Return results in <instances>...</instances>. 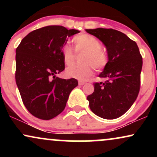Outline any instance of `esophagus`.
<instances>
[{
	"label": "esophagus",
	"instance_id": "obj_1",
	"mask_svg": "<svg viewBox=\"0 0 157 157\" xmlns=\"http://www.w3.org/2000/svg\"><path fill=\"white\" fill-rule=\"evenodd\" d=\"M78 83H79V85H80V86H82V85L86 84V82H84V81H82V80H79Z\"/></svg>",
	"mask_w": 157,
	"mask_h": 157
}]
</instances>
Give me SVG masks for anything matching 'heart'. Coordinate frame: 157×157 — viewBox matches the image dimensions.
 Instances as JSON below:
<instances>
[{"instance_id": "b5f03b06", "label": "heart", "mask_w": 157, "mask_h": 157, "mask_svg": "<svg viewBox=\"0 0 157 157\" xmlns=\"http://www.w3.org/2000/svg\"><path fill=\"white\" fill-rule=\"evenodd\" d=\"M75 51L84 52L81 57L82 63L74 64L66 69L68 77L87 80L92 75L94 66L97 70L103 69L109 63V55L106 52L102 49V44L97 37L89 35L82 34L74 38ZM63 59L65 64L69 66L74 62L75 52L69 45H64L62 48Z\"/></svg>"}]
</instances>
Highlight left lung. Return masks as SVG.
<instances>
[{"mask_svg": "<svg viewBox=\"0 0 157 157\" xmlns=\"http://www.w3.org/2000/svg\"><path fill=\"white\" fill-rule=\"evenodd\" d=\"M86 31L103 43L109 55V63L99 75L106 81L94 83V91L87 97L89 107L100 117L118 118L137 98L142 55L136 42L121 32L103 28Z\"/></svg>", "mask_w": 157, "mask_h": 157, "instance_id": "left-lung-1", "label": "left lung"}]
</instances>
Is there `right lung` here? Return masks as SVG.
<instances>
[{"label": "right lung", "instance_id": "add662e5", "mask_svg": "<svg viewBox=\"0 0 157 157\" xmlns=\"http://www.w3.org/2000/svg\"><path fill=\"white\" fill-rule=\"evenodd\" d=\"M80 31L47 26L29 33L16 48L15 81L29 112L48 120L63 111L76 79L56 77L65 69L62 48Z\"/></svg>", "mask_w": 157, "mask_h": 157}]
</instances>
